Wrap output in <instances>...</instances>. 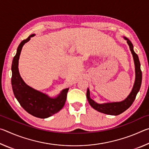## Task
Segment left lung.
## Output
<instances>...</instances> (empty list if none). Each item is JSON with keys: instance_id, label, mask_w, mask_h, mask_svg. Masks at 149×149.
Instances as JSON below:
<instances>
[{"instance_id": "1", "label": "left lung", "mask_w": 149, "mask_h": 149, "mask_svg": "<svg viewBox=\"0 0 149 149\" xmlns=\"http://www.w3.org/2000/svg\"><path fill=\"white\" fill-rule=\"evenodd\" d=\"M123 38L127 41V44L129 45L130 50L133 55L135 64V79L132 92L130 93V94L128 95V97L125 100L121 102H107L103 103V104H99V103L96 102L93 99H91L89 89H87V98L89 104L95 110L108 115H119L125 111L127 108H129L135 100L138 92L139 91L141 82H142V72L141 70V64L139 60L138 55L133 50V46L132 42L125 37H123Z\"/></svg>"}]
</instances>
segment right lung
<instances>
[{"instance_id": "obj_1", "label": "right lung", "mask_w": 149, "mask_h": 149, "mask_svg": "<svg viewBox=\"0 0 149 149\" xmlns=\"http://www.w3.org/2000/svg\"><path fill=\"white\" fill-rule=\"evenodd\" d=\"M33 36L35 34L29 35L17 47L12 60L11 83L14 95L22 107L35 117L47 118L59 112L64 107L69 88L63 89L56 97L50 98L49 95L29 87L22 79L18 70L19 55L24 44Z\"/></svg>"}]
</instances>
